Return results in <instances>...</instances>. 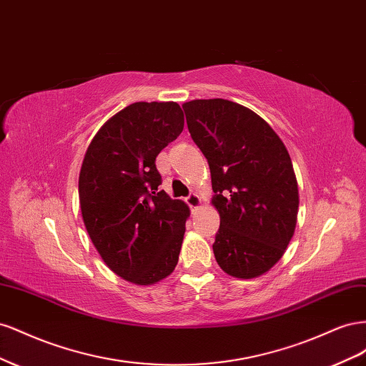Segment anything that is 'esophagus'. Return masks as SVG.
I'll list each match as a JSON object with an SVG mask.
<instances>
[{
    "label": "esophagus",
    "instance_id": "1",
    "mask_svg": "<svg viewBox=\"0 0 366 366\" xmlns=\"http://www.w3.org/2000/svg\"><path fill=\"white\" fill-rule=\"evenodd\" d=\"M186 203H187V206H189L191 209H198V207L202 206V197L194 192L189 197H186Z\"/></svg>",
    "mask_w": 366,
    "mask_h": 366
}]
</instances>
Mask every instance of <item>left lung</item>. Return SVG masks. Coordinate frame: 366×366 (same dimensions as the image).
Segmentation results:
<instances>
[{
	"label": "left lung",
	"instance_id": "obj_1",
	"mask_svg": "<svg viewBox=\"0 0 366 366\" xmlns=\"http://www.w3.org/2000/svg\"><path fill=\"white\" fill-rule=\"evenodd\" d=\"M183 109L212 179L215 259L230 276L258 278L295 234L299 194L289 151L267 122L239 104L197 99Z\"/></svg>",
	"mask_w": 366,
	"mask_h": 366
}]
</instances>
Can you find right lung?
Masks as SVG:
<instances>
[{"label": "right lung", "mask_w": 366, "mask_h": 366, "mask_svg": "<svg viewBox=\"0 0 366 366\" xmlns=\"http://www.w3.org/2000/svg\"><path fill=\"white\" fill-rule=\"evenodd\" d=\"M183 127L179 104L136 102L108 119L85 152L84 224L104 262L132 284H156L179 262L189 207L159 191L156 157Z\"/></svg>", "instance_id": "obj_1"}]
</instances>
